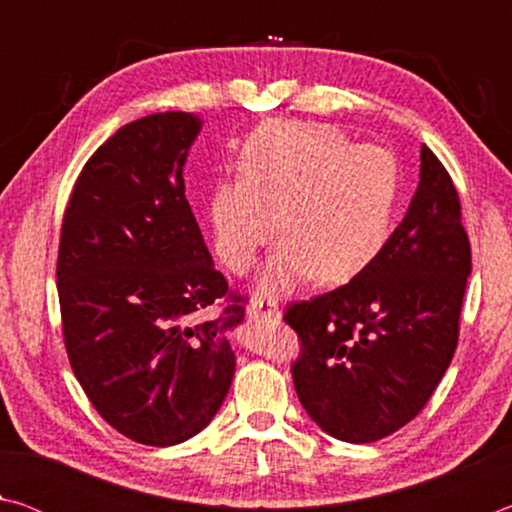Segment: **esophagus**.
<instances>
[{
  "label": "esophagus",
  "mask_w": 512,
  "mask_h": 512,
  "mask_svg": "<svg viewBox=\"0 0 512 512\" xmlns=\"http://www.w3.org/2000/svg\"><path fill=\"white\" fill-rule=\"evenodd\" d=\"M248 316L253 320H275V318H280V309H277L273 300L255 298L248 305Z\"/></svg>",
  "instance_id": "1"
}]
</instances>
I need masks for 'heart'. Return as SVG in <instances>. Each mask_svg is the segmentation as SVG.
Returning a JSON list of instances; mask_svg holds the SVG:
<instances>
[{
    "label": "heart",
    "instance_id": "heart-1",
    "mask_svg": "<svg viewBox=\"0 0 512 512\" xmlns=\"http://www.w3.org/2000/svg\"><path fill=\"white\" fill-rule=\"evenodd\" d=\"M402 194V164L381 144H357L341 128L268 121L239 153V176L207 198L214 250L244 275L280 237L257 293L291 291L311 275L341 284L375 262L391 237Z\"/></svg>",
    "mask_w": 512,
    "mask_h": 512
}]
</instances>
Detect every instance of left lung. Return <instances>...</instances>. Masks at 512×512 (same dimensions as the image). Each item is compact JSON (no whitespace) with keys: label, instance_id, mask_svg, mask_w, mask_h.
<instances>
[{"label":"left lung","instance_id":"obj_1","mask_svg":"<svg viewBox=\"0 0 512 512\" xmlns=\"http://www.w3.org/2000/svg\"><path fill=\"white\" fill-rule=\"evenodd\" d=\"M470 271L456 187L422 144L418 189L381 255L284 314L302 341L291 375L309 418L345 443L411 422L452 363Z\"/></svg>","mask_w":512,"mask_h":512}]
</instances>
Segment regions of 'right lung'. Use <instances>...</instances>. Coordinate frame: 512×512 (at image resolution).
<instances>
[{"mask_svg": "<svg viewBox=\"0 0 512 512\" xmlns=\"http://www.w3.org/2000/svg\"><path fill=\"white\" fill-rule=\"evenodd\" d=\"M201 128L192 112L119 128L83 167L60 230L74 375L110 427L153 447L185 443L212 422L235 375L230 332L246 316L185 198ZM219 299L226 307L210 317Z\"/></svg>", "mask_w": 512, "mask_h": 512, "instance_id": "add662e5", "label": "right lung"}]
</instances>
